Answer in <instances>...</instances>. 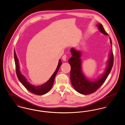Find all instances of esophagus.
<instances>
[{
  "label": "esophagus",
  "instance_id": "34e87169",
  "mask_svg": "<svg viewBox=\"0 0 125 125\" xmlns=\"http://www.w3.org/2000/svg\"><path fill=\"white\" fill-rule=\"evenodd\" d=\"M66 55H64L63 56H62V60H63L64 61H66Z\"/></svg>",
  "mask_w": 125,
  "mask_h": 125
}]
</instances>
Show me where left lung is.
Returning a JSON list of instances; mask_svg holds the SVG:
<instances>
[{"instance_id": "8db88e82", "label": "left lung", "mask_w": 125, "mask_h": 125, "mask_svg": "<svg viewBox=\"0 0 125 125\" xmlns=\"http://www.w3.org/2000/svg\"><path fill=\"white\" fill-rule=\"evenodd\" d=\"M96 26L102 34L109 36L102 24H98ZM110 40L112 47V42L110 37ZM70 51L72 56L68 60V62L71 66L70 80L73 87L78 92L83 95H89L95 92L105 82L113 66L114 59L113 50L110 53L108 65L104 73L101 77L94 82L89 81L83 75L82 71V61L80 58L81 53L73 48H72Z\"/></svg>"}]
</instances>
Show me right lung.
<instances>
[{
    "instance_id": "add662e5",
    "label": "right lung",
    "mask_w": 125,
    "mask_h": 125,
    "mask_svg": "<svg viewBox=\"0 0 125 125\" xmlns=\"http://www.w3.org/2000/svg\"><path fill=\"white\" fill-rule=\"evenodd\" d=\"M14 58L16 66V73L17 77L20 82L22 83V84L26 88V89L28 90L30 92L37 95H42L45 94L51 90L53 86L55 76L59 71L60 65L62 64L61 60H59L57 67L54 73L53 74L52 76V77L50 78V80H49L46 83L43 84L41 85L35 86L30 84L27 81V79L23 75V74L21 73L20 70L19 60L15 51H14Z\"/></svg>"
}]
</instances>
